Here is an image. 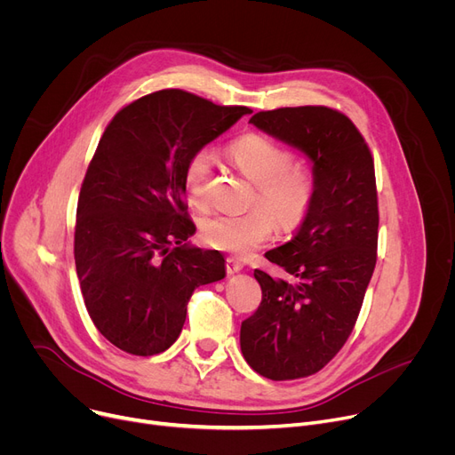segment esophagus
<instances>
[{
  "label": "esophagus",
  "mask_w": 455,
  "mask_h": 455,
  "mask_svg": "<svg viewBox=\"0 0 455 455\" xmlns=\"http://www.w3.org/2000/svg\"><path fill=\"white\" fill-rule=\"evenodd\" d=\"M225 267H227V273H228V275H234V273H240V271L243 269V264H242L240 259L227 258V264H225Z\"/></svg>",
  "instance_id": "esophagus-1"
}]
</instances>
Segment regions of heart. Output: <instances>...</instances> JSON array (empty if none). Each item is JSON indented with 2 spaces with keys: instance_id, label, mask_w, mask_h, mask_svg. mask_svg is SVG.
<instances>
[{
  "instance_id": "heart-1",
  "label": "heart",
  "mask_w": 455,
  "mask_h": 455,
  "mask_svg": "<svg viewBox=\"0 0 455 455\" xmlns=\"http://www.w3.org/2000/svg\"><path fill=\"white\" fill-rule=\"evenodd\" d=\"M230 158L256 184L252 203L245 213H215L201 221L203 240L218 251L247 256L264 245L275 230V220L285 232L297 230L312 215L319 197V177L314 165L295 162V153L280 141L247 132L230 146ZM213 155L208 148L196 149L184 165L182 182L188 201L208 204V180Z\"/></svg>"
}]
</instances>
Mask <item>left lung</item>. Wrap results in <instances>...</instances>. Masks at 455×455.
I'll return each instance as SVG.
<instances>
[{
	"instance_id": "1",
	"label": "left lung",
	"mask_w": 455,
	"mask_h": 455,
	"mask_svg": "<svg viewBox=\"0 0 455 455\" xmlns=\"http://www.w3.org/2000/svg\"><path fill=\"white\" fill-rule=\"evenodd\" d=\"M251 124L302 149L319 177L307 221L266 252L293 282L254 271L256 312L242 323L245 362L275 381L319 372L354 330L376 266L378 194L374 160L350 117L328 107L261 110Z\"/></svg>"
}]
</instances>
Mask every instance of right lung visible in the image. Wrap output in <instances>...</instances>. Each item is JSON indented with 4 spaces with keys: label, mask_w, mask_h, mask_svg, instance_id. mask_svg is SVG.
<instances>
[{
    "label": "right lung",
    "mask_w": 455,
    "mask_h": 455,
    "mask_svg": "<svg viewBox=\"0 0 455 455\" xmlns=\"http://www.w3.org/2000/svg\"><path fill=\"white\" fill-rule=\"evenodd\" d=\"M251 112L167 88L107 125L81 186L74 256L88 315L119 350L170 348L196 288L225 278L221 252L184 243L196 225L182 173L191 153Z\"/></svg>",
    "instance_id": "right-lung-1"
}]
</instances>
